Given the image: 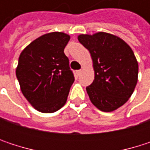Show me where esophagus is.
I'll return each mask as SVG.
<instances>
[{
	"label": "esophagus",
	"instance_id": "obj_1",
	"mask_svg": "<svg viewBox=\"0 0 150 150\" xmlns=\"http://www.w3.org/2000/svg\"><path fill=\"white\" fill-rule=\"evenodd\" d=\"M75 74H76L77 76L81 75V70H76V71H75Z\"/></svg>",
	"mask_w": 150,
	"mask_h": 150
}]
</instances>
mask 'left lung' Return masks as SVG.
I'll list each match as a JSON object with an SVG mask.
<instances>
[{
  "instance_id": "obj_1",
  "label": "left lung",
  "mask_w": 150,
  "mask_h": 150,
  "mask_svg": "<svg viewBox=\"0 0 150 150\" xmlns=\"http://www.w3.org/2000/svg\"><path fill=\"white\" fill-rule=\"evenodd\" d=\"M78 41L90 53L95 79L86 88L91 103L103 112L126 103L135 90L138 62L131 47L120 37L98 32L80 35Z\"/></svg>"
}]
</instances>
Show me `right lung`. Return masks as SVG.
Wrapping results in <instances>:
<instances>
[{"label": "right lung", "mask_w": 150, "mask_h": 150, "mask_svg": "<svg viewBox=\"0 0 150 150\" xmlns=\"http://www.w3.org/2000/svg\"><path fill=\"white\" fill-rule=\"evenodd\" d=\"M69 39L65 33H48L33 41L20 54L15 73L21 90L42 113H54L67 102L75 81L64 54Z\"/></svg>", "instance_id": "right-lung-1"}]
</instances>
